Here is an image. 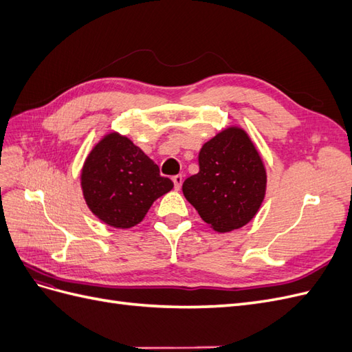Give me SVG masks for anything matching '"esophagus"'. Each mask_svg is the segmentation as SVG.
<instances>
[{
    "label": "esophagus",
    "mask_w": 352,
    "mask_h": 352,
    "mask_svg": "<svg viewBox=\"0 0 352 352\" xmlns=\"http://www.w3.org/2000/svg\"><path fill=\"white\" fill-rule=\"evenodd\" d=\"M172 180H173V184H175V189L179 190L180 186H182V184H184V177L180 176V175H176V176L172 177Z\"/></svg>",
    "instance_id": "esophagus-1"
}]
</instances>
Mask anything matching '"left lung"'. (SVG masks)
<instances>
[{
    "label": "left lung",
    "mask_w": 352,
    "mask_h": 352,
    "mask_svg": "<svg viewBox=\"0 0 352 352\" xmlns=\"http://www.w3.org/2000/svg\"><path fill=\"white\" fill-rule=\"evenodd\" d=\"M199 172L182 190L201 219L219 233L241 229L257 214L267 189V172L248 132L228 126L202 145Z\"/></svg>",
    "instance_id": "left-lung-1"
}]
</instances>
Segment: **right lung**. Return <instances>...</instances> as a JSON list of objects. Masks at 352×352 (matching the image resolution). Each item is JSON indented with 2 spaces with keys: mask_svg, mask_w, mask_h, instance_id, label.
I'll return each instance as SVG.
<instances>
[{
  "mask_svg": "<svg viewBox=\"0 0 352 352\" xmlns=\"http://www.w3.org/2000/svg\"><path fill=\"white\" fill-rule=\"evenodd\" d=\"M80 188L95 217L116 229H131L173 182L160 176L158 166L129 138L109 132L85 158Z\"/></svg>",
  "mask_w": 352,
  "mask_h": 352,
  "instance_id": "obj_1",
  "label": "right lung"
}]
</instances>
